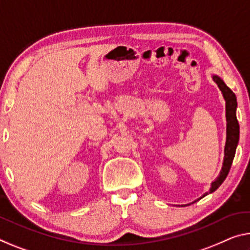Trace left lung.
<instances>
[{"mask_svg":"<svg viewBox=\"0 0 250 250\" xmlns=\"http://www.w3.org/2000/svg\"><path fill=\"white\" fill-rule=\"evenodd\" d=\"M212 80L216 82L218 88L223 93V97L226 102V121H227V126H226V145H225V157H224V162H223V168H221V171L215 180L211 182V187L209 192H206L203 197L198 198L197 200L192 201L191 204L197 203L198 200H200L201 198L205 196L209 195V193H212L213 191L219 188V186L223 184L224 180L227 177L229 170H230L233 157H235L237 146H238L239 141V124L237 121L236 117V110H237V99L235 93L228 88L227 85L225 84V82L221 80V79L216 74L211 75ZM190 205V204H188ZM184 207V205H182Z\"/></svg>","mask_w":250,"mask_h":250,"instance_id":"left-lung-1","label":"left lung"}]
</instances>
